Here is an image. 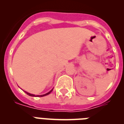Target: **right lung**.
Returning <instances> with one entry per match:
<instances>
[{
  "instance_id": "obj_1",
  "label": "right lung",
  "mask_w": 124,
  "mask_h": 124,
  "mask_svg": "<svg viewBox=\"0 0 124 124\" xmlns=\"http://www.w3.org/2000/svg\"><path fill=\"white\" fill-rule=\"evenodd\" d=\"M53 88L52 89H51V90L50 91H49L48 93H46V94H42V95H35V94H30V93H28V92L25 91H24V92H25V93H26L27 94H28V96H33V97H43V96H47V95H48L49 94H50V93H51V92L53 91Z\"/></svg>"
}]
</instances>
